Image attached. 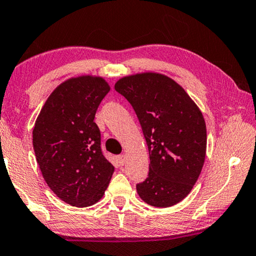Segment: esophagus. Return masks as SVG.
Instances as JSON below:
<instances>
[{"mask_svg":"<svg viewBox=\"0 0 256 256\" xmlns=\"http://www.w3.org/2000/svg\"><path fill=\"white\" fill-rule=\"evenodd\" d=\"M117 162L120 163V166H124V163H125V155L124 154L118 155L117 156Z\"/></svg>","mask_w":256,"mask_h":256,"instance_id":"obj_1","label":"esophagus"}]
</instances>
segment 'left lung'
Wrapping results in <instances>:
<instances>
[{
  "mask_svg": "<svg viewBox=\"0 0 256 256\" xmlns=\"http://www.w3.org/2000/svg\"><path fill=\"white\" fill-rule=\"evenodd\" d=\"M115 90L136 112L150 152V172L136 184V192L152 207L178 204L193 188L204 166V116L182 87L166 76H130L118 80Z\"/></svg>",
  "mask_w": 256,
  "mask_h": 256,
  "instance_id": "obj_1",
  "label": "left lung"
}]
</instances>
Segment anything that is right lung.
<instances>
[{
	"label": "right lung",
	"instance_id": "1",
	"mask_svg": "<svg viewBox=\"0 0 256 256\" xmlns=\"http://www.w3.org/2000/svg\"><path fill=\"white\" fill-rule=\"evenodd\" d=\"M109 90L98 77L66 80L46 101L33 130V148L46 182L74 207L96 204L115 170L102 152L94 122Z\"/></svg>",
	"mask_w": 256,
	"mask_h": 256
}]
</instances>
